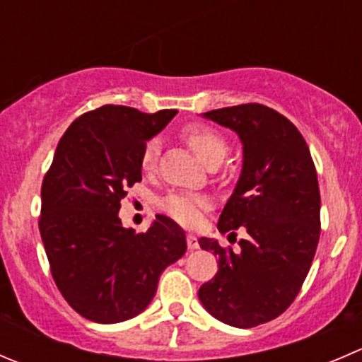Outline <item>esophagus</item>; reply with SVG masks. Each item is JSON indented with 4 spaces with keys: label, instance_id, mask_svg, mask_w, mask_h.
<instances>
[{
    "label": "esophagus",
    "instance_id": "obj_1",
    "mask_svg": "<svg viewBox=\"0 0 362 362\" xmlns=\"http://www.w3.org/2000/svg\"><path fill=\"white\" fill-rule=\"evenodd\" d=\"M187 247H189V249H198V247H199L198 238H196L192 233L187 235Z\"/></svg>",
    "mask_w": 362,
    "mask_h": 362
}]
</instances>
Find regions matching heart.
Segmentation results:
<instances>
[{"mask_svg":"<svg viewBox=\"0 0 362 362\" xmlns=\"http://www.w3.org/2000/svg\"><path fill=\"white\" fill-rule=\"evenodd\" d=\"M182 139L189 145V148L209 166L224 159L228 152V141L219 131L209 125H185L180 132ZM159 160V141L150 139L145 143L139 157V164L145 173H153ZM164 212L173 217L182 226H196L202 221L203 212L209 209V202L202 196L192 194H171L163 203Z\"/></svg>","mask_w":362,"mask_h":362,"instance_id":"1","label":"heart"}]
</instances>
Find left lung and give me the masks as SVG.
<instances>
[{"label":"left lung","instance_id":"left-lung-1","mask_svg":"<svg viewBox=\"0 0 362 362\" xmlns=\"http://www.w3.org/2000/svg\"><path fill=\"white\" fill-rule=\"evenodd\" d=\"M203 117L230 127L244 145L240 178L217 230L237 237L244 228L247 237L238 252L199 238L219 258V270L198 297L217 320L256 327L288 310L310 272L320 238L317 170L303 134L272 107L240 104Z\"/></svg>","mask_w":362,"mask_h":362}]
</instances>
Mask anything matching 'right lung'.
<instances>
[{
    "mask_svg": "<svg viewBox=\"0 0 362 362\" xmlns=\"http://www.w3.org/2000/svg\"><path fill=\"white\" fill-rule=\"evenodd\" d=\"M177 113L107 104L76 118L56 146L38 228L56 286L88 320L117 324L141 313L163 270L187 249L170 217L157 216L145 233L118 217L127 189L141 182L143 146Z\"/></svg>",
    "mask_w": 362,
    "mask_h": 362,
    "instance_id": "add662e5",
    "label": "right lung"
}]
</instances>
